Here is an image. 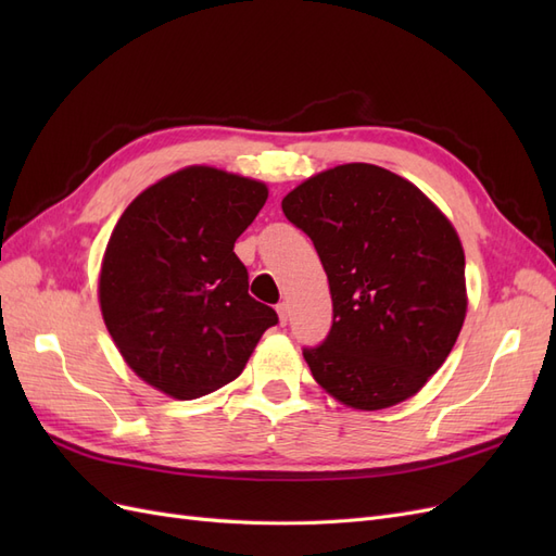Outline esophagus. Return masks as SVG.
<instances>
[{
  "label": "esophagus",
  "instance_id": "esophagus-1",
  "mask_svg": "<svg viewBox=\"0 0 556 556\" xmlns=\"http://www.w3.org/2000/svg\"><path fill=\"white\" fill-rule=\"evenodd\" d=\"M276 311H278V317H280V325L288 323V317H290V308H288V304H285V301H282V304H278V306H276Z\"/></svg>",
  "mask_w": 556,
  "mask_h": 556
}]
</instances>
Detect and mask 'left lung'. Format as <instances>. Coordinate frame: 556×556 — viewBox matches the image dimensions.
I'll list each match as a JSON object with an SVG mask.
<instances>
[{
	"instance_id": "obj_1",
	"label": "left lung",
	"mask_w": 556,
	"mask_h": 556,
	"mask_svg": "<svg viewBox=\"0 0 556 556\" xmlns=\"http://www.w3.org/2000/svg\"><path fill=\"white\" fill-rule=\"evenodd\" d=\"M329 278L333 323L304 359L355 410L417 394L447 359L466 317L464 248L447 217L406 178L341 164L282 199Z\"/></svg>"
}]
</instances>
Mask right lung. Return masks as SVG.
Instances as JSON below:
<instances>
[{"label":"right lung","mask_w":556,"mask_h":556,"mask_svg":"<svg viewBox=\"0 0 556 556\" xmlns=\"http://www.w3.org/2000/svg\"><path fill=\"white\" fill-rule=\"evenodd\" d=\"M266 185L188 166L143 190L117 220L99 274V306L127 366L155 390L199 399L239 378L278 323L248 294L233 243Z\"/></svg>","instance_id":"obj_1"}]
</instances>
